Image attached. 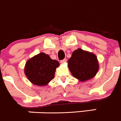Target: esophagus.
I'll return each mask as SVG.
<instances>
[{
	"instance_id": "1",
	"label": "esophagus",
	"mask_w": 121,
	"mask_h": 121,
	"mask_svg": "<svg viewBox=\"0 0 121 121\" xmlns=\"http://www.w3.org/2000/svg\"><path fill=\"white\" fill-rule=\"evenodd\" d=\"M66 59H64L60 60V63H61V64H65V63H66Z\"/></svg>"
}]
</instances>
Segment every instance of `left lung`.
I'll use <instances>...</instances> for the list:
<instances>
[{
	"label": "left lung",
	"mask_w": 121,
	"mask_h": 121,
	"mask_svg": "<svg viewBox=\"0 0 121 121\" xmlns=\"http://www.w3.org/2000/svg\"><path fill=\"white\" fill-rule=\"evenodd\" d=\"M68 67L73 77L85 82L96 76L99 63L95 54L78 48L72 53L68 61Z\"/></svg>",
	"instance_id": "left-lung-1"
}]
</instances>
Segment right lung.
<instances>
[{"mask_svg": "<svg viewBox=\"0 0 121 121\" xmlns=\"http://www.w3.org/2000/svg\"><path fill=\"white\" fill-rule=\"evenodd\" d=\"M59 62L40 53L27 60L24 66V74L32 84L39 86H46L55 77Z\"/></svg>", "mask_w": 121, "mask_h": 121, "instance_id": "obj_1", "label": "right lung"}]
</instances>
